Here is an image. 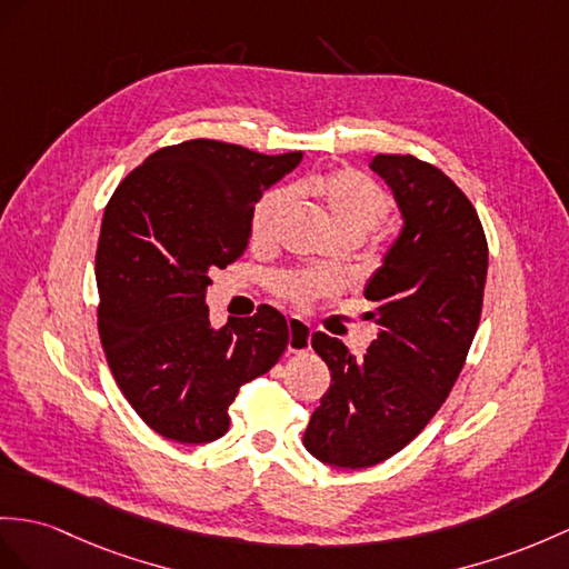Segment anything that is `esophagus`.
Returning <instances> with one entry per match:
<instances>
[{
  "label": "esophagus",
  "mask_w": 569,
  "mask_h": 569,
  "mask_svg": "<svg viewBox=\"0 0 569 569\" xmlns=\"http://www.w3.org/2000/svg\"><path fill=\"white\" fill-rule=\"evenodd\" d=\"M287 350L289 352H307L311 348V330L301 321V318H289L287 321Z\"/></svg>",
  "instance_id": "34e87169"
}]
</instances>
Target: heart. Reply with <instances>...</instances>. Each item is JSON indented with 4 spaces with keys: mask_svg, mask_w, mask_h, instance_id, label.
Returning <instances> with one entry per match:
<instances>
[{
    "mask_svg": "<svg viewBox=\"0 0 569 569\" xmlns=\"http://www.w3.org/2000/svg\"><path fill=\"white\" fill-rule=\"evenodd\" d=\"M297 196H309L323 207V214L338 239L362 241L367 233L389 217L391 196L377 180L355 169H338L321 176H309L295 186ZM292 190L272 188L262 196L251 212V239L256 243L272 241L282 217L292 207ZM338 289L330 272H289L274 280V292L295 307H309L318 297Z\"/></svg>",
    "mask_w": 569,
    "mask_h": 569,
    "instance_id": "heart-1",
    "label": "heart"
}]
</instances>
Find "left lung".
<instances>
[{
    "instance_id": "8db88e82",
    "label": "left lung",
    "mask_w": 569,
    "mask_h": 569,
    "mask_svg": "<svg viewBox=\"0 0 569 569\" xmlns=\"http://www.w3.org/2000/svg\"><path fill=\"white\" fill-rule=\"evenodd\" d=\"M371 169L391 186L406 227L365 297L379 326L362 359L313 332L330 389L303 435L318 461L369 468L418 437L451 393L482 311L488 239L463 190L437 166L379 154Z\"/></svg>"
}]
</instances>
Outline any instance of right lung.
<instances>
[{
    "instance_id": "obj_1",
    "label": "right lung",
    "mask_w": 569,
    "mask_h": 569,
    "mask_svg": "<svg viewBox=\"0 0 569 569\" xmlns=\"http://www.w3.org/2000/svg\"><path fill=\"white\" fill-rule=\"evenodd\" d=\"M301 157L188 140L154 151L106 204L96 248L101 345L122 396L166 439H219L241 386L287 350L280 311L260 303L214 330L204 292L214 268L243 256L262 192Z\"/></svg>"
}]
</instances>
